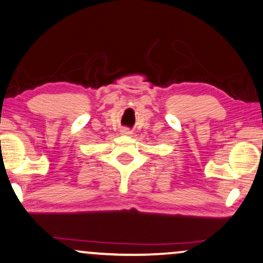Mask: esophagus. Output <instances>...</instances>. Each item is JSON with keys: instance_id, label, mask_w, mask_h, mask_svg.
Segmentation results:
<instances>
[{"instance_id": "1", "label": "esophagus", "mask_w": 263, "mask_h": 263, "mask_svg": "<svg viewBox=\"0 0 263 263\" xmlns=\"http://www.w3.org/2000/svg\"><path fill=\"white\" fill-rule=\"evenodd\" d=\"M120 134L124 135V136H131L132 135V131L129 128H127V127H124V128L120 129Z\"/></svg>"}]
</instances>
